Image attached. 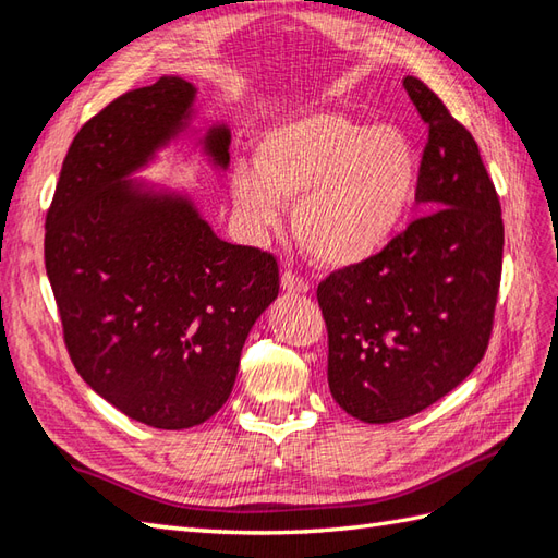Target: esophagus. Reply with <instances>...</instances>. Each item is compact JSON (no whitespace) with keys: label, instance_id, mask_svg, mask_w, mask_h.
<instances>
[{"label":"esophagus","instance_id":"1","mask_svg":"<svg viewBox=\"0 0 558 558\" xmlns=\"http://www.w3.org/2000/svg\"><path fill=\"white\" fill-rule=\"evenodd\" d=\"M280 286H282V290L290 292V294H304V292H310V282H306L302 276H298V272H294V270H286V272H282Z\"/></svg>","mask_w":558,"mask_h":558}]
</instances>
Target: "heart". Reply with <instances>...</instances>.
I'll return each instance as SVG.
<instances>
[{
	"mask_svg": "<svg viewBox=\"0 0 558 558\" xmlns=\"http://www.w3.org/2000/svg\"><path fill=\"white\" fill-rule=\"evenodd\" d=\"M417 180L420 156L402 129L310 112L258 138L256 165H236L232 172V201L254 236L278 228L282 201H298V242L318 264L342 268L393 240Z\"/></svg>",
	"mask_w": 558,
	"mask_h": 558,
	"instance_id": "b5f03b06",
	"label": "heart"
}]
</instances>
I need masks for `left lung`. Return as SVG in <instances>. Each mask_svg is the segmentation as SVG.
Instances as JSON below:
<instances>
[{"instance_id": "left-lung-1", "label": "left lung", "mask_w": 558, "mask_h": 558, "mask_svg": "<svg viewBox=\"0 0 558 558\" xmlns=\"http://www.w3.org/2000/svg\"><path fill=\"white\" fill-rule=\"evenodd\" d=\"M402 86L429 129L414 194L429 213L316 290L330 396L366 424L405 420L465 381L501 282V204L475 138L420 78Z\"/></svg>"}]
</instances>
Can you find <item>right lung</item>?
Masks as SVG:
<instances>
[{"instance_id":"obj_1","label":"right lung","mask_w":558,"mask_h":558,"mask_svg":"<svg viewBox=\"0 0 558 558\" xmlns=\"http://www.w3.org/2000/svg\"><path fill=\"white\" fill-rule=\"evenodd\" d=\"M196 88L129 90L78 129L45 220V268L69 357L141 424L189 429L230 398L248 330L278 298V260L220 240L186 194L132 174L184 134ZM228 170L230 129L201 138Z\"/></svg>"}]
</instances>
